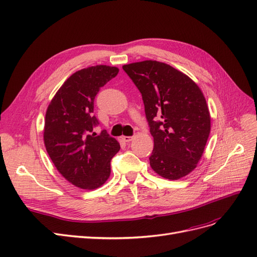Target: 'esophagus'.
<instances>
[{
    "label": "esophagus",
    "instance_id": "1",
    "mask_svg": "<svg viewBox=\"0 0 257 257\" xmlns=\"http://www.w3.org/2000/svg\"><path fill=\"white\" fill-rule=\"evenodd\" d=\"M122 139L125 143H130V142H132V139H133V137H131V136H123L122 137Z\"/></svg>",
    "mask_w": 257,
    "mask_h": 257
}]
</instances>
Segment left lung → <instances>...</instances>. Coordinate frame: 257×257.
I'll return each instance as SVG.
<instances>
[{
    "label": "left lung",
    "instance_id": "left-lung-1",
    "mask_svg": "<svg viewBox=\"0 0 257 257\" xmlns=\"http://www.w3.org/2000/svg\"><path fill=\"white\" fill-rule=\"evenodd\" d=\"M122 67L143 95L154 142L151 168L169 180L189 175L203 157L211 130L203 92L189 76L162 62Z\"/></svg>",
    "mask_w": 257,
    "mask_h": 257
}]
</instances>
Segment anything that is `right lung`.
Here are the masks:
<instances>
[{
  "label": "right lung",
  "instance_id": "right-lung-1",
  "mask_svg": "<svg viewBox=\"0 0 257 257\" xmlns=\"http://www.w3.org/2000/svg\"><path fill=\"white\" fill-rule=\"evenodd\" d=\"M119 68L96 65L74 73L48 105L44 143L58 172L73 185L95 190L110 176V161L120 145L106 131L93 132V115L99 89L118 75Z\"/></svg>",
  "mask_w": 257,
  "mask_h": 257
}]
</instances>
